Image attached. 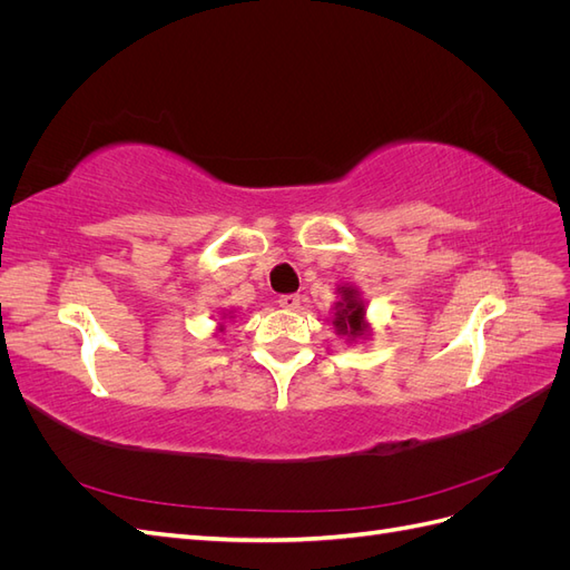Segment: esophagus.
<instances>
[{"instance_id":"1","label":"esophagus","mask_w":570,"mask_h":570,"mask_svg":"<svg viewBox=\"0 0 570 570\" xmlns=\"http://www.w3.org/2000/svg\"><path fill=\"white\" fill-rule=\"evenodd\" d=\"M278 304L283 308H287V312H295V308H299V304H302V297L299 295H281Z\"/></svg>"}]
</instances>
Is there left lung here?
Returning <instances> with one entry per match:
<instances>
[{
    "label": "left lung",
    "mask_w": 570,
    "mask_h": 570,
    "mask_svg": "<svg viewBox=\"0 0 570 570\" xmlns=\"http://www.w3.org/2000/svg\"><path fill=\"white\" fill-rule=\"evenodd\" d=\"M340 292V302L335 304V333L347 337L350 342L358 340V337H366L371 333V327L366 323V304L361 299L358 289L352 285H344L337 287Z\"/></svg>",
    "instance_id": "8db88e82"
}]
</instances>
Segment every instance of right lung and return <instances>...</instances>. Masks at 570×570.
Listing matches in <instances>:
<instances>
[{
  "label": "right lung",
  "instance_id": "1",
  "mask_svg": "<svg viewBox=\"0 0 570 570\" xmlns=\"http://www.w3.org/2000/svg\"><path fill=\"white\" fill-rule=\"evenodd\" d=\"M223 318H226V314H223ZM230 318H233V316H230ZM218 331L223 333V323H218Z\"/></svg>",
  "mask_w": 570,
  "mask_h": 570
}]
</instances>
